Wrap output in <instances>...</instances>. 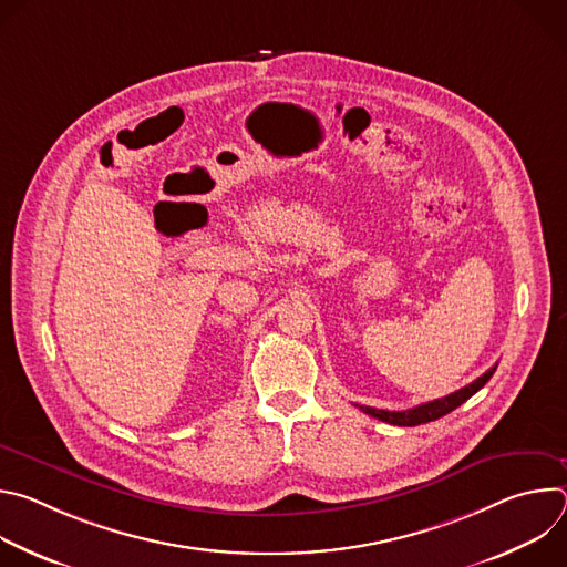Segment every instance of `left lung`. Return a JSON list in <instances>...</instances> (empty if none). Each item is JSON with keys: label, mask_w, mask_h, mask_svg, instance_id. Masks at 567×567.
<instances>
[{"label": "left lung", "mask_w": 567, "mask_h": 567, "mask_svg": "<svg viewBox=\"0 0 567 567\" xmlns=\"http://www.w3.org/2000/svg\"><path fill=\"white\" fill-rule=\"evenodd\" d=\"M496 372V365L492 370L484 372L482 377H477L473 383L442 396V399H435V401H429V403H422V406H415L411 411H379V409H370V406H359L365 415L374 417V420H381L385 424H394V426H420V424H426V422H435L444 415H449L451 411H455L457 406H462V403L473 396L484 383H487L492 379V374Z\"/></svg>", "instance_id": "left-lung-1"}]
</instances>
